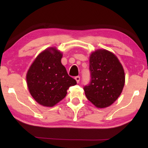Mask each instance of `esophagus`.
<instances>
[{
    "instance_id": "34e87169",
    "label": "esophagus",
    "mask_w": 148,
    "mask_h": 148,
    "mask_svg": "<svg viewBox=\"0 0 148 148\" xmlns=\"http://www.w3.org/2000/svg\"><path fill=\"white\" fill-rule=\"evenodd\" d=\"M75 79L76 80V82H77V83H79V80H80V77L79 76H76L75 77Z\"/></svg>"
}]
</instances>
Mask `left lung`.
I'll return each mask as SVG.
<instances>
[{
    "instance_id": "obj_1",
    "label": "left lung",
    "mask_w": 148,
    "mask_h": 148,
    "mask_svg": "<svg viewBox=\"0 0 148 148\" xmlns=\"http://www.w3.org/2000/svg\"><path fill=\"white\" fill-rule=\"evenodd\" d=\"M91 79L85 86V94L97 108H106L121 95L125 84V72L118 59L111 52L99 49L89 59Z\"/></svg>"
}]
</instances>
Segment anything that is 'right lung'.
Instances as JSON below:
<instances>
[{"label":"right lung","mask_w":148,"mask_h":148,"mask_svg":"<svg viewBox=\"0 0 148 148\" xmlns=\"http://www.w3.org/2000/svg\"><path fill=\"white\" fill-rule=\"evenodd\" d=\"M62 55L51 47L42 51L32 62L27 74L29 92L38 103L53 106L67 94V89L76 85L61 64Z\"/></svg>","instance_id":"right-lung-1"}]
</instances>
